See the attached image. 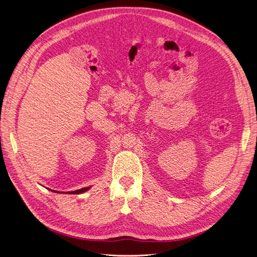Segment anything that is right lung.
I'll return each mask as SVG.
<instances>
[{"label":"right lung","instance_id":"1","mask_svg":"<svg viewBox=\"0 0 257 257\" xmlns=\"http://www.w3.org/2000/svg\"><path fill=\"white\" fill-rule=\"evenodd\" d=\"M88 190H89V187H84V188H80V190H78V191H74V192H70V193L67 192V194H81V193H84ZM56 193H59V192H56Z\"/></svg>","mask_w":257,"mask_h":257}]
</instances>
